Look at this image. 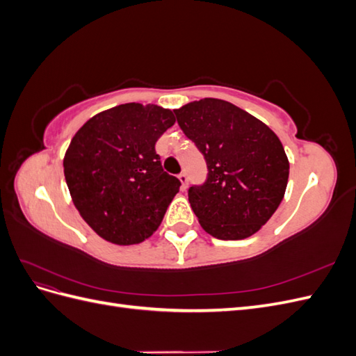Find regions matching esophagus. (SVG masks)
Instances as JSON below:
<instances>
[{"instance_id": "34e87169", "label": "esophagus", "mask_w": 356, "mask_h": 356, "mask_svg": "<svg viewBox=\"0 0 356 356\" xmlns=\"http://www.w3.org/2000/svg\"><path fill=\"white\" fill-rule=\"evenodd\" d=\"M178 178H179V181H181V188L186 190V188H187V184H188V177H187L186 172H181V174L178 175Z\"/></svg>"}]
</instances>
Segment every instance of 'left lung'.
Returning a JSON list of instances; mask_svg holds the SVG:
<instances>
[{
  "instance_id": "8db88e82",
  "label": "left lung",
  "mask_w": 356,
  "mask_h": 356,
  "mask_svg": "<svg viewBox=\"0 0 356 356\" xmlns=\"http://www.w3.org/2000/svg\"><path fill=\"white\" fill-rule=\"evenodd\" d=\"M207 161L208 177L188 188L203 230L221 241L250 238L281 204L289 163L270 127L227 101L204 98L174 110Z\"/></svg>"
}]
</instances>
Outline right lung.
Here are the masks:
<instances>
[{
    "label": "right lung",
    "mask_w": 356,
    "mask_h": 356,
    "mask_svg": "<svg viewBox=\"0 0 356 356\" xmlns=\"http://www.w3.org/2000/svg\"><path fill=\"white\" fill-rule=\"evenodd\" d=\"M174 123L170 110L131 102L96 114L74 135L63 174L75 208L102 239L134 245L157 230L181 186L156 153Z\"/></svg>",
    "instance_id": "add662e5"
}]
</instances>
